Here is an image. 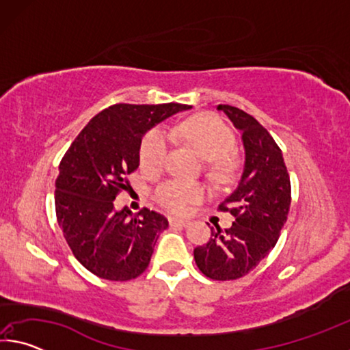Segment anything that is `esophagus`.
Masks as SVG:
<instances>
[{"label":"esophagus","mask_w":350,"mask_h":350,"mask_svg":"<svg viewBox=\"0 0 350 350\" xmlns=\"http://www.w3.org/2000/svg\"><path fill=\"white\" fill-rule=\"evenodd\" d=\"M170 225H171V227H188V225H191V222L187 221V219L170 217Z\"/></svg>","instance_id":"esophagus-1"}]
</instances>
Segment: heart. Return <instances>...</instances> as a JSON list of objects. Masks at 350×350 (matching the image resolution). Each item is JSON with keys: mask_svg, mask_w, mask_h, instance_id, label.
<instances>
[{"mask_svg": "<svg viewBox=\"0 0 350 350\" xmlns=\"http://www.w3.org/2000/svg\"><path fill=\"white\" fill-rule=\"evenodd\" d=\"M177 134L193 146L205 161H208V174L216 182L233 179L238 171L234 156L236 135L221 117L215 114H198L183 120ZM168 156V137L162 129L148 133L140 145V165L148 173H159ZM206 196V188L200 183L168 180L156 191V199L173 213H185L193 204Z\"/></svg>", "mask_w": 350, "mask_h": 350, "instance_id": "b5f03b06", "label": "heart"}]
</instances>
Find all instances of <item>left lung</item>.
<instances>
[{
    "label": "left lung",
    "instance_id": "1",
    "mask_svg": "<svg viewBox=\"0 0 350 350\" xmlns=\"http://www.w3.org/2000/svg\"><path fill=\"white\" fill-rule=\"evenodd\" d=\"M242 134L245 150L244 171L232 194L219 205L234 222L222 232L211 227V238L194 248V260L206 278L230 281L248 271L276 245L287 221L292 189L282 152L270 133L256 118L230 105H219Z\"/></svg>",
    "mask_w": 350,
    "mask_h": 350
}]
</instances>
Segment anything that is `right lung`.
Returning <instances> with one entry per match:
<instances>
[{"label":"right lung","mask_w":350,"mask_h":350,"mask_svg":"<svg viewBox=\"0 0 350 350\" xmlns=\"http://www.w3.org/2000/svg\"><path fill=\"white\" fill-rule=\"evenodd\" d=\"M180 103H118L98 112L64 154L55 180V213L68 245L91 273L129 281L146 270L159 234L168 227L161 213L117 211L114 199L126 176L139 168L142 137L176 112Z\"/></svg>","instance_id":"obj_1"}]
</instances>
